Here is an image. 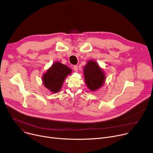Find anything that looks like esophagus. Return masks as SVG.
<instances>
[{"label": "esophagus", "mask_w": 153, "mask_h": 153, "mask_svg": "<svg viewBox=\"0 0 153 153\" xmlns=\"http://www.w3.org/2000/svg\"><path fill=\"white\" fill-rule=\"evenodd\" d=\"M73 69L77 72V71H78V66H77V65H74V66H73Z\"/></svg>", "instance_id": "obj_1"}]
</instances>
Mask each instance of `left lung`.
Masks as SVG:
<instances>
[{
	"mask_svg": "<svg viewBox=\"0 0 153 153\" xmlns=\"http://www.w3.org/2000/svg\"><path fill=\"white\" fill-rule=\"evenodd\" d=\"M84 77L87 85L91 90H96L103 85L105 80V74L97 63L90 61L84 69Z\"/></svg>",
	"mask_w": 153,
	"mask_h": 153,
	"instance_id": "left-lung-1",
	"label": "left lung"
}]
</instances>
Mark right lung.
Wrapping results in <instances>:
<instances>
[{"instance_id": "obj_1", "label": "right lung", "mask_w": 153, "mask_h": 153, "mask_svg": "<svg viewBox=\"0 0 153 153\" xmlns=\"http://www.w3.org/2000/svg\"><path fill=\"white\" fill-rule=\"evenodd\" d=\"M71 73V69L66 65L56 62L54 63L43 76L45 87L52 92L56 93L62 88L66 76Z\"/></svg>"}]
</instances>
